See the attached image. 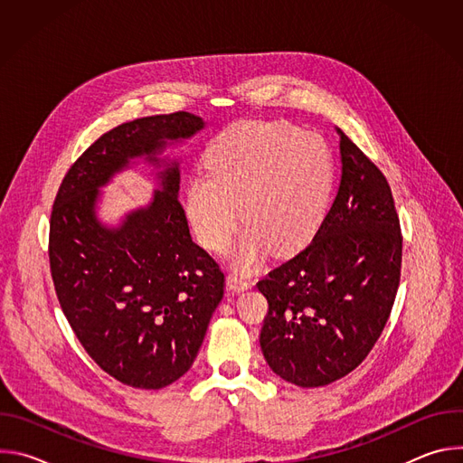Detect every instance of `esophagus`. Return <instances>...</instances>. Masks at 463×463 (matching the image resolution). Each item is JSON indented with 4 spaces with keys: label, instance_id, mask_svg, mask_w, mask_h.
Returning <instances> with one entry per match:
<instances>
[{
    "label": "esophagus",
    "instance_id": "obj_1",
    "mask_svg": "<svg viewBox=\"0 0 463 463\" xmlns=\"http://www.w3.org/2000/svg\"><path fill=\"white\" fill-rule=\"evenodd\" d=\"M227 286L232 291H245V289H249L252 286V280L234 271V273L227 275Z\"/></svg>",
    "mask_w": 463,
    "mask_h": 463
}]
</instances>
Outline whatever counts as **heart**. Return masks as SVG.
Returning <instances> with one entry per match:
<instances>
[{
	"instance_id": "heart-1",
	"label": "heart",
	"mask_w": 463,
	"mask_h": 463,
	"mask_svg": "<svg viewBox=\"0 0 463 463\" xmlns=\"http://www.w3.org/2000/svg\"><path fill=\"white\" fill-rule=\"evenodd\" d=\"M332 145L288 120H241L213 143L207 174L186 188V216L205 247L222 250L247 225L234 260L252 268L266 254L291 252L320 229L335 188ZM241 211H237V205Z\"/></svg>"
}]
</instances>
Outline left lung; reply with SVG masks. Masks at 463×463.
I'll return each mask as SVG.
<instances>
[{"label": "left lung", "mask_w": 463, "mask_h": 463, "mask_svg": "<svg viewBox=\"0 0 463 463\" xmlns=\"http://www.w3.org/2000/svg\"><path fill=\"white\" fill-rule=\"evenodd\" d=\"M341 136L343 175L313 240L258 282L268 298L260 346L302 388L355 370L377 343L402 277L403 236L383 172Z\"/></svg>", "instance_id": "1"}]
</instances>
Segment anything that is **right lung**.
Here are the masks:
<instances>
[{
    "mask_svg": "<svg viewBox=\"0 0 463 463\" xmlns=\"http://www.w3.org/2000/svg\"><path fill=\"white\" fill-rule=\"evenodd\" d=\"M203 124L175 111L106 131L65 174L51 211L49 266L60 307L88 355L134 388L157 390L188 372L225 277L190 238L177 163L161 172L154 202L118 229L95 216L99 186L134 157L159 165L166 141L186 139Z\"/></svg>",
    "mask_w": 463,
    "mask_h": 463,
    "instance_id": "add662e5",
    "label": "right lung"
}]
</instances>
